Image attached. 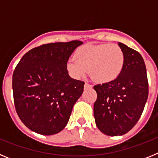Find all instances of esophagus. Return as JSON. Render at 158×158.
I'll use <instances>...</instances> for the list:
<instances>
[{"label":"esophagus","instance_id":"34e87169","mask_svg":"<svg viewBox=\"0 0 158 158\" xmlns=\"http://www.w3.org/2000/svg\"><path fill=\"white\" fill-rule=\"evenodd\" d=\"M92 87H93V85H89V84H88V83L85 84V89H91Z\"/></svg>","mask_w":158,"mask_h":158}]
</instances>
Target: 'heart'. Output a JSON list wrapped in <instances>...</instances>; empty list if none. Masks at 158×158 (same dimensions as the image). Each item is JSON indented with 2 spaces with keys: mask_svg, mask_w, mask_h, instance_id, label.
Returning a JSON list of instances; mask_svg holds the SVG:
<instances>
[{
  "mask_svg": "<svg viewBox=\"0 0 158 158\" xmlns=\"http://www.w3.org/2000/svg\"><path fill=\"white\" fill-rule=\"evenodd\" d=\"M124 65V54L116 44L85 45L77 49L75 58L67 62V69L72 77L79 78L90 71L93 81L107 83L116 79Z\"/></svg>",
  "mask_w": 158,
  "mask_h": 158,
  "instance_id": "heart-1",
  "label": "heart"
}]
</instances>
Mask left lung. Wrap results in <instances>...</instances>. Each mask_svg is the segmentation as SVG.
Instances as JSON below:
<instances>
[{
    "label": "left lung",
    "mask_w": 158,
    "mask_h": 158,
    "mask_svg": "<svg viewBox=\"0 0 158 158\" xmlns=\"http://www.w3.org/2000/svg\"><path fill=\"white\" fill-rule=\"evenodd\" d=\"M124 54V65L112 81L97 85L93 111L96 127L104 135L127 133L140 118L148 98V81L144 60L138 51L118 43Z\"/></svg>",
    "instance_id": "1"
}]
</instances>
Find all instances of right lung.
Here are the masks:
<instances>
[{
  "label": "right lung",
  "instance_id": "add662e5",
  "mask_svg": "<svg viewBox=\"0 0 158 158\" xmlns=\"http://www.w3.org/2000/svg\"><path fill=\"white\" fill-rule=\"evenodd\" d=\"M83 43H54L31 49L12 75L14 104L20 120L35 133L52 135L65 128L84 83L67 70L72 53Z\"/></svg>",
  "mask_w": 158,
  "mask_h": 158
}]
</instances>
